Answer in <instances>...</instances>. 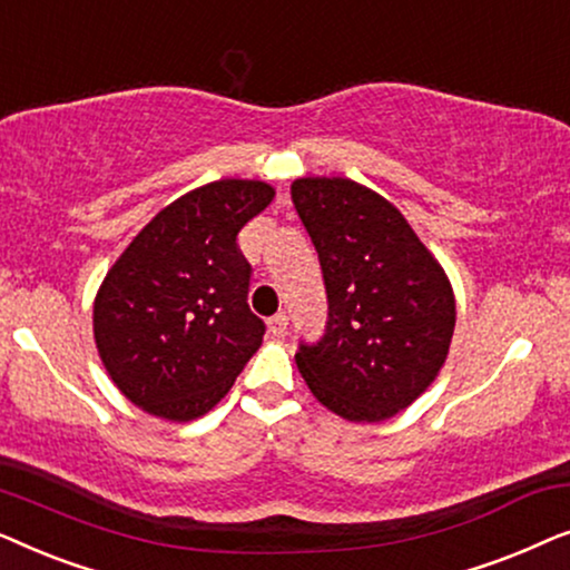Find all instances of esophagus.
<instances>
[{
    "label": "esophagus",
    "instance_id": "esophagus-1",
    "mask_svg": "<svg viewBox=\"0 0 570 570\" xmlns=\"http://www.w3.org/2000/svg\"><path fill=\"white\" fill-rule=\"evenodd\" d=\"M267 326H269L272 337H283V334L287 332V314H283V311H279V314H275V316L269 318Z\"/></svg>",
    "mask_w": 570,
    "mask_h": 570
}]
</instances>
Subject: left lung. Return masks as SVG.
I'll list each match as a JSON object with an SVG mask.
<instances>
[{
    "mask_svg": "<svg viewBox=\"0 0 570 570\" xmlns=\"http://www.w3.org/2000/svg\"><path fill=\"white\" fill-rule=\"evenodd\" d=\"M295 213L322 264L324 337L295 353L311 394L350 423L410 407L446 363L454 291L404 215L350 178H295Z\"/></svg>",
    "mask_w": 570,
    "mask_h": 570,
    "instance_id": "8db88e82",
    "label": "left lung"
}]
</instances>
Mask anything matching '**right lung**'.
<instances>
[{"label": "right lung", "mask_w": 570, "mask_h": 570, "mask_svg": "<svg viewBox=\"0 0 570 570\" xmlns=\"http://www.w3.org/2000/svg\"><path fill=\"white\" fill-rule=\"evenodd\" d=\"M275 197L264 181L223 178L163 207L108 269L92 303L100 361L119 392L186 423L230 392L264 337L248 308L252 264L238 230Z\"/></svg>", "instance_id": "right-lung-1"}]
</instances>
